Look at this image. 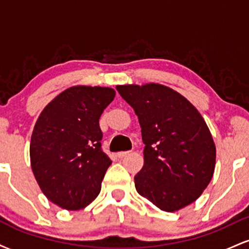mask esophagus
<instances>
[{
    "label": "esophagus",
    "instance_id": "1",
    "mask_svg": "<svg viewBox=\"0 0 249 249\" xmlns=\"http://www.w3.org/2000/svg\"><path fill=\"white\" fill-rule=\"evenodd\" d=\"M131 151H122V152H118L117 153V156H118V158H124V157H126L127 154H130Z\"/></svg>",
    "mask_w": 249,
    "mask_h": 249
}]
</instances>
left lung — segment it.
<instances>
[{"instance_id":"obj_1","label":"left lung","mask_w":249,"mask_h":249,"mask_svg":"<svg viewBox=\"0 0 249 249\" xmlns=\"http://www.w3.org/2000/svg\"><path fill=\"white\" fill-rule=\"evenodd\" d=\"M117 90L138 116L145 144L144 166L134 176L137 192L165 212L192 204L215 167V144L206 122L165 85H117Z\"/></svg>"}]
</instances>
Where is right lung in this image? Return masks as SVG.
<instances>
[{"instance_id": "1", "label": "right lung", "mask_w": 249, "mask_h": 249, "mask_svg": "<svg viewBox=\"0 0 249 249\" xmlns=\"http://www.w3.org/2000/svg\"><path fill=\"white\" fill-rule=\"evenodd\" d=\"M111 88L71 87L51 101L37 119L30 142V162L44 196L68 211L97 198L110 158L102 151L99 127L113 101Z\"/></svg>"}]
</instances>
